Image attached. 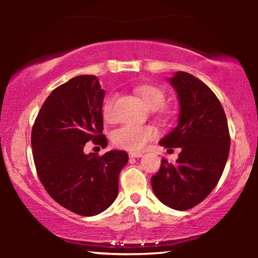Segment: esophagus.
Returning <instances> with one entry per match:
<instances>
[{
	"label": "esophagus",
	"instance_id": "1",
	"mask_svg": "<svg viewBox=\"0 0 258 258\" xmlns=\"http://www.w3.org/2000/svg\"><path fill=\"white\" fill-rule=\"evenodd\" d=\"M128 156L132 158H138V157H141L142 154L140 151H131V153H128Z\"/></svg>",
	"mask_w": 258,
	"mask_h": 258
}]
</instances>
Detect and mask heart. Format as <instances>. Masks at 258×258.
<instances>
[{"label": "heart", "instance_id": "obj_1", "mask_svg": "<svg viewBox=\"0 0 258 258\" xmlns=\"http://www.w3.org/2000/svg\"><path fill=\"white\" fill-rule=\"evenodd\" d=\"M138 95L151 109L161 108L165 101V94L158 86L146 84L136 89ZM113 95H109L102 104V116L108 122L114 120ZM156 130L150 125L127 124L116 130L112 134V142L121 149L138 151L144 149L150 140L156 137Z\"/></svg>", "mask_w": 258, "mask_h": 258}]
</instances>
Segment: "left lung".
I'll return each mask as SVG.
<instances>
[{"label":"left lung","mask_w":258,"mask_h":258,"mask_svg":"<svg viewBox=\"0 0 258 258\" xmlns=\"http://www.w3.org/2000/svg\"><path fill=\"white\" fill-rule=\"evenodd\" d=\"M170 83L178 93V125L159 141L165 148H180L175 163L162 158L151 177L157 199L175 210L201 203L217 185L230 153L231 137L225 111L215 93L198 78L178 71Z\"/></svg>","instance_id":"left-lung-1"}]
</instances>
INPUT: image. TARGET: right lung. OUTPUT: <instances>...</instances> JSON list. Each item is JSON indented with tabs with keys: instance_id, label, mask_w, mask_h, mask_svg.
Listing matches in <instances>:
<instances>
[{
	"instance_id": "1",
	"label": "right lung",
	"mask_w": 258,
	"mask_h": 258,
	"mask_svg": "<svg viewBox=\"0 0 258 258\" xmlns=\"http://www.w3.org/2000/svg\"><path fill=\"white\" fill-rule=\"evenodd\" d=\"M105 92L95 76H79L58 86L41 107L32 127L36 173L47 193L65 209L95 216L111 206L125 151L86 155L88 141L104 148L102 103Z\"/></svg>"
}]
</instances>
